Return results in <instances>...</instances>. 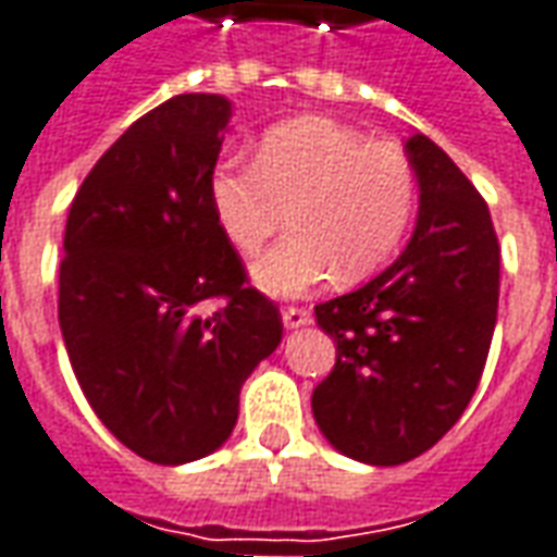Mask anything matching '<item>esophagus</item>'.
<instances>
[{
	"label": "esophagus",
	"instance_id": "esophagus-1",
	"mask_svg": "<svg viewBox=\"0 0 557 557\" xmlns=\"http://www.w3.org/2000/svg\"><path fill=\"white\" fill-rule=\"evenodd\" d=\"M311 323V311L301 308V305H286L283 308V326L286 330H298V326H308Z\"/></svg>",
	"mask_w": 557,
	"mask_h": 557
}]
</instances>
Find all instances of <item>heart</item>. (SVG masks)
Segmentation results:
<instances>
[{"label":"heart","instance_id":"b5f03b06","mask_svg":"<svg viewBox=\"0 0 557 557\" xmlns=\"http://www.w3.org/2000/svg\"><path fill=\"white\" fill-rule=\"evenodd\" d=\"M209 197L224 237L259 252L289 221L296 234L252 264L271 296H301L342 277L375 274L397 252L416 212V169L394 141H367L326 116H298L261 135L256 165L227 160Z\"/></svg>","mask_w":557,"mask_h":557}]
</instances>
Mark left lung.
Instances as JSON below:
<instances>
[{
    "label": "left lung",
    "instance_id": "8db88e82",
    "mask_svg": "<svg viewBox=\"0 0 557 557\" xmlns=\"http://www.w3.org/2000/svg\"><path fill=\"white\" fill-rule=\"evenodd\" d=\"M419 219L392 268L317 305L336 367L311 394L338 453L400 466L450 432L487 363L499 308V243L490 209L425 135L407 141Z\"/></svg>",
    "mask_w": 557,
    "mask_h": 557
}]
</instances>
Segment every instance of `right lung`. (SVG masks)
Instances as JSON below:
<instances>
[{
  "mask_svg": "<svg viewBox=\"0 0 557 557\" xmlns=\"http://www.w3.org/2000/svg\"><path fill=\"white\" fill-rule=\"evenodd\" d=\"M227 120L221 95L169 98L70 202L58 289L70 363L113 437L157 466L219 450L243 382L283 338L209 197Z\"/></svg>",
  "mask_w": 557,
  "mask_h": 557,
  "instance_id": "1",
  "label": "right lung"
}]
</instances>
